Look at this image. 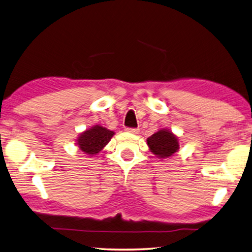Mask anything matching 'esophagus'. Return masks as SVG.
<instances>
[{
  "mask_svg": "<svg viewBox=\"0 0 252 252\" xmlns=\"http://www.w3.org/2000/svg\"><path fill=\"white\" fill-rule=\"evenodd\" d=\"M126 131L129 132V133H132V134H138L139 133L138 129H131V127H126Z\"/></svg>",
  "mask_w": 252,
  "mask_h": 252,
  "instance_id": "esophagus-1",
  "label": "esophagus"
}]
</instances>
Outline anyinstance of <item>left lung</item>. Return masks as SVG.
Returning <instances> with one entry per match:
<instances>
[{"label": "left lung", "mask_w": 252, "mask_h": 252, "mask_svg": "<svg viewBox=\"0 0 252 252\" xmlns=\"http://www.w3.org/2000/svg\"><path fill=\"white\" fill-rule=\"evenodd\" d=\"M149 150L158 158H168L180 150L178 138L170 129H159L146 140Z\"/></svg>", "instance_id": "left-lung-1"}]
</instances>
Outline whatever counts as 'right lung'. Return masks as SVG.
<instances>
[{
    "label": "right lung",
    "mask_w": 252,
    "mask_h": 252,
    "mask_svg": "<svg viewBox=\"0 0 252 252\" xmlns=\"http://www.w3.org/2000/svg\"><path fill=\"white\" fill-rule=\"evenodd\" d=\"M113 135V131L100 125H95L81 132L76 140V144L84 154L94 157L101 152Z\"/></svg>",
    "instance_id": "obj_1"
}]
</instances>
